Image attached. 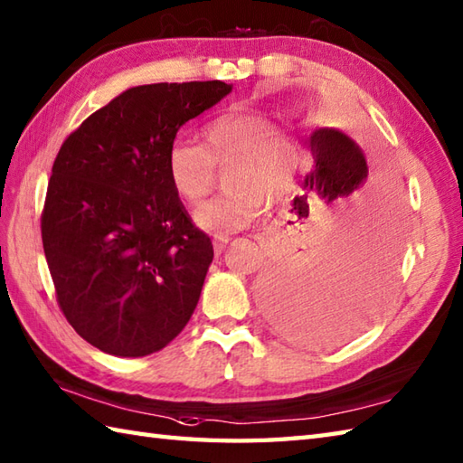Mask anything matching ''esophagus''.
Here are the masks:
<instances>
[{
    "instance_id": "1",
    "label": "esophagus",
    "mask_w": 463,
    "mask_h": 463,
    "mask_svg": "<svg viewBox=\"0 0 463 463\" xmlns=\"http://www.w3.org/2000/svg\"><path fill=\"white\" fill-rule=\"evenodd\" d=\"M226 244H229V237H224V234H214L213 237V249L216 254H221L224 250Z\"/></svg>"
}]
</instances>
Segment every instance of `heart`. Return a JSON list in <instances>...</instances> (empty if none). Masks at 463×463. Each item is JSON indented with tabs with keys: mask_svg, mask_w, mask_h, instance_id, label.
Listing matches in <instances>:
<instances>
[{
	"mask_svg": "<svg viewBox=\"0 0 463 463\" xmlns=\"http://www.w3.org/2000/svg\"><path fill=\"white\" fill-rule=\"evenodd\" d=\"M203 145L175 139L165 155V173L184 204H199L211 193L214 169L224 171V193L194 213L201 229L226 234L247 229L264 206L277 203L294 184L290 143L270 117L232 109L214 117L201 131Z\"/></svg>",
	"mask_w": 463,
	"mask_h": 463,
	"instance_id": "obj_1",
	"label": "heart"
}]
</instances>
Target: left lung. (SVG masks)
Returning a JSON list of instances; mask_svg holds the SVG:
<instances>
[{"instance_id":"1","label":"left lung","mask_w":463,"mask_h":463,"mask_svg":"<svg viewBox=\"0 0 463 463\" xmlns=\"http://www.w3.org/2000/svg\"><path fill=\"white\" fill-rule=\"evenodd\" d=\"M307 146L310 171L300 176L288 224L290 237L304 232L308 242L269 270L260 298L267 317L284 334L317 346H334L372 324L388 300L396 272L390 244L398 222L396 191L388 189L386 214L366 232L318 242L310 231L312 219L362 189L368 165L358 143L332 127L312 131Z\"/></svg>"}]
</instances>
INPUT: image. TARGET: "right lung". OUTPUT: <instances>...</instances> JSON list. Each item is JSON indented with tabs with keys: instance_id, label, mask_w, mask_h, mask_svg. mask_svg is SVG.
I'll use <instances>...</instances> for the list:
<instances>
[{
	"instance_id": "right-lung-1",
	"label": "right lung",
	"mask_w": 463,
	"mask_h": 463,
	"mask_svg": "<svg viewBox=\"0 0 463 463\" xmlns=\"http://www.w3.org/2000/svg\"><path fill=\"white\" fill-rule=\"evenodd\" d=\"M231 91L224 81L131 87L57 153L42 214L47 267L67 322L105 354L146 356L193 317L213 242L173 193L165 155Z\"/></svg>"
}]
</instances>
